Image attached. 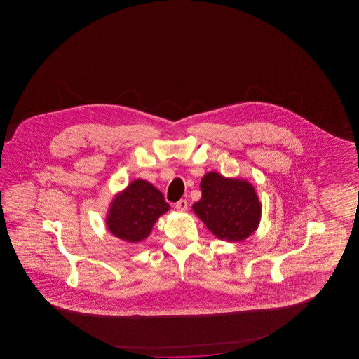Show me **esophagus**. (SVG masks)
<instances>
[{"mask_svg": "<svg viewBox=\"0 0 359 359\" xmlns=\"http://www.w3.org/2000/svg\"><path fill=\"white\" fill-rule=\"evenodd\" d=\"M176 209L178 212H186L187 210V201L186 200H180L176 203Z\"/></svg>", "mask_w": 359, "mask_h": 359, "instance_id": "esophagus-1", "label": "esophagus"}]
</instances>
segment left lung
<instances>
[{"instance_id":"obj_1","label":"left lung","mask_w":359,"mask_h":359,"mask_svg":"<svg viewBox=\"0 0 359 359\" xmlns=\"http://www.w3.org/2000/svg\"><path fill=\"white\" fill-rule=\"evenodd\" d=\"M200 189L203 195L192 209L214 236L235 243L258 229L262 204L252 183L210 172L201 178Z\"/></svg>"}]
</instances>
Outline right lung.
<instances>
[{"label":"right lung","mask_w":359,"mask_h":359,"mask_svg":"<svg viewBox=\"0 0 359 359\" xmlns=\"http://www.w3.org/2000/svg\"><path fill=\"white\" fill-rule=\"evenodd\" d=\"M168 210L169 204L161 191L145 180H136L113 198L107 213V229L127 243H140Z\"/></svg>","instance_id":"obj_1"}]
</instances>
